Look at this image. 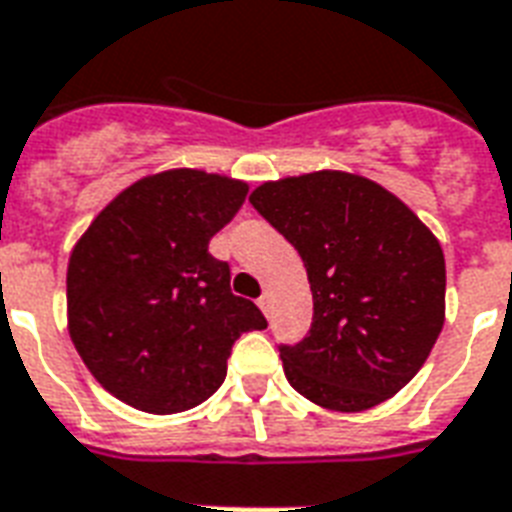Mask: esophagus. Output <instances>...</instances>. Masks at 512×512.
<instances>
[{
	"label": "esophagus",
	"mask_w": 512,
	"mask_h": 512,
	"mask_svg": "<svg viewBox=\"0 0 512 512\" xmlns=\"http://www.w3.org/2000/svg\"><path fill=\"white\" fill-rule=\"evenodd\" d=\"M259 307H261V310H264V313L270 315V307H272V297H270V291H264V294H261V299H259Z\"/></svg>",
	"instance_id": "1"
}]
</instances>
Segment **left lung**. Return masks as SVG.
Instances as JSON below:
<instances>
[{"mask_svg": "<svg viewBox=\"0 0 512 512\" xmlns=\"http://www.w3.org/2000/svg\"><path fill=\"white\" fill-rule=\"evenodd\" d=\"M305 261L313 326L280 359L315 405L361 413L405 388L445 324V256L432 229L375 180L318 169L253 188Z\"/></svg>", "mask_w": 512, "mask_h": 512, "instance_id": "left-lung-1", "label": "left lung"}]
</instances>
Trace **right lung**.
<instances>
[{
  "label": "right lung",
  "instance_id": "obj_1",
  "mask_svg": "<svg viewBox=\"0 0 512 512\" xmlns=\"http://www.w3.org/2000/svg\"><path fill=\"white\" fill-rule=\"evenodd\" d=\"M248 194L245 180L164 169L126 186L69 253L67 326L88 372L115 399L169 416L226 378L242 332L267 329L207 253Z\"/></svg>",
  "mask_w": 512,
  "mask_h": 512
}]
</instances>
